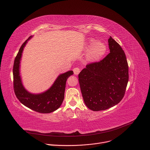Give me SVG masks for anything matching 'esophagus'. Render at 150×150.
<instances>
[{"mask_svg": "<svg viewBox=\"0 0 150 150\" xmlns=\"http://www.w3.org/2000/svg\"><path fill=\"white\" fill-rule=\"evenodd\" d=\"M73 71H74V73L75 75H78L79 73L80 72V69L78 67H76V68H74Z\"/></svg>", "mask_w": 150, "mask_h": 150, "instance_id": "esophagus-1", "label": "esophagus"}]
</instances>
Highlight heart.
Returning a JSON list of instances; mask_svg holds the SVG:
<instances>
[{"label": "heart", "mask_w": 150, "mask_h": 150, "mask_svg": "<svg viewBox=\"0 0 150 150\" xmlns=\"http://www.w3.org/2000/svg\"><path fill=\"white\" fill-rule=\"evenodd\" d=\"M89 47L90 48L88 52V57L93 60L100 59L106 52V46L103 42L100 41L95 42L93 39L89 41Z\"/></svg>", "instance_id": "b5f03b06"}]
</instances>
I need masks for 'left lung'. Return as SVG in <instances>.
Returning <instances> with one entry per match:
<instances>
[{"label": "left lung", "mask_w": 150, "mask_h": 150, "mask_svg": "<svg viewBox=\"0 0 150 150\" xmlns=\"http://www.w3.org/2000/svg\"><path fill=\"white\" fill-rule=\"evenodd\" d=\"M110 53L99 62L87 64L78 75L84 103L93 111L108 109L123 98L129 80L126 55L112 37Z\"/></svg>", "instance_id": "1"}]
</instances>
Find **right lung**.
<instances>
[{
    "label": "right lung",
    "mask_w": 150,
    "mask_h": 150,
    "mask_svg": "<svg viewBox=\"0 0 150 150\" xmlns=\"http://www.w3.org/2000/svg\"><path fill=\"white\" fill-rule=\"evenodd\" d=\"M31 37L30 36L21 46L14 60L13 90L19 101L29 109L40 113H49L60 108L65 96L66 82L69 76L74 74V72L70 71L60 75L50 89L43 93L33 94L28 93L21 82L19 68L24 47Z\"/></svg>",
    "instance_id": "1"
}]
</instances>
